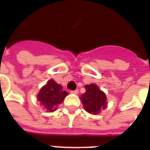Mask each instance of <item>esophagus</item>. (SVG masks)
<instances>
[{
    "label": "esophagus",
    "mask_w": 150,
    "mask_h": 150,
    "mask_svg": "<svg viewBox=\"0 0 150 150\" xmlns=\"http://www.w3.org/2000/svg\"><path fill=\"white\" fill-rule=\"evenodd\" d=\"M70 93L72 94H77L78 93V90L77 89H76V90H71Z\"/></svg>",
    "instance_id": "obj_1"
}]
</instances>
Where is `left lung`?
<instances>
[{
    "mask_svg": "<svg viewBox=\"0 0 150 150\" xmlns=\"http://www.w3.org/2000/svg\"><path fill=\"white\" fill-rule=\"evenodd\" d=\"M86 92L81 97L85 110L89 113L98 114L106 107V96L96 85L86 86Z\"/></svg>",
    "mask_w": 150,
    "mask_h": 150,
    "instance_id": "1",
    "label": "left lung"
}]
</instances>
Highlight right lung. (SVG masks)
Instances as JSON below:
<instances>
[{
	"label": "right lung",
	"mask_w": 150,
	"mask_h": 150,
	"mask_svg": "<svg viewBox=\"0 0 150 150\" xmlns=\"http://www.w3.org/2000/svg\"><path fill=\"white\" fill-rule=\"evenodd\" d=\"M67 95V92L62 90V86L50 80L39 91L38 99L48 111L52 112L57 109L56 105L62 104Z\"/></svg>",
	"instance_id": "right-lung-1"
}]
</instances>
